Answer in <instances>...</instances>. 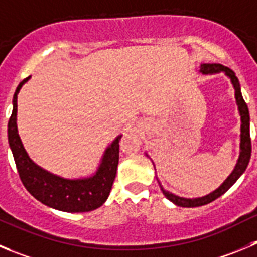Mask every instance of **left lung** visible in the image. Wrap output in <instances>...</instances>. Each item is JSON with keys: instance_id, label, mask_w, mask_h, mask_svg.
I'll return each mask as SVG.
<instances>
[{"instance_id": "1", "label": "left lung", "mask_w": 257, "mask_h": 257, "mask_svg": "<svg viewBox=\"0 0 257 257\" xmlns=\"http://www.w3.org/2000/svg\"><path fill=\"white\" fill-rule=\"evenodd\" d=\"M199 72L202 74H217V73H224L227 77L231 80L232 85L234 88V98H236L237 107H238V112H240L241 116V139H240V156H238V160L236 163V167L232 170L231 174L227 177V179L217 188L216 190H213L209 194L204 195V197L199 198H184L179 197V195H175L173 193L168 192V190L164 189L161 187L160 182H159V185L161 188V192L170 202L175 204V206L179 207H187V208H193V207H200L204 206V204H208L213 200H216L217 198L221 197L222 194L227 192L232 185L236 183V180L243 174V172L246 170L248 165V161H250L251 158V139H250V114H248V108L246 102L243 101L242 93H241V87L240 82H238V78L236 77L234 72L229 68L224 67L222 64H200ZM148 156V154H146Z\"/></svg>"}]
</instances>
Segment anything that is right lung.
I'll return each instance as SVG.
<instances>
[{"label": "right lung", "mask_w": 257, "mask_h": 257, "mask_svg": "<svg viewBox=\"0 0 257 257\" xmlns=\"http://www.w3.org/2000/svg\"><path fill=\"white\" fill-rule=\"evenodd\" d=\"M29 79L30 77L25 78L17 85L12 99L14 108L7 126L10 149L21 182L35 199L50 208L69 213L94 211L106 202L111 192L118 165L122 135L117 136L106 149L98 169L90 177L67 179L43 169L28 155L17 131V94Z\"/></svg>", "instance_id": "right-lung-1"}]
</instances>
